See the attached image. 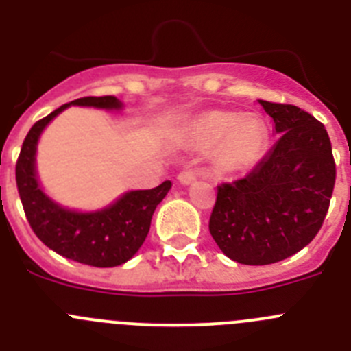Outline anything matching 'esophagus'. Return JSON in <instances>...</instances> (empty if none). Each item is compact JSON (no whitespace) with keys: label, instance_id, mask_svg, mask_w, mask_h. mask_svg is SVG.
Wrapping results in <instances>:
<instances>
[{"label":"esophagus","instance_id":"34e87169","mask_svg":"<svg viewBox=\"0 0 351 351\" xmlns=\"http://www.w3.org/2000/svg\"><path fill=\"white\" fill-rule=\"evenodd\" d=\"M178 179H179V182H181V184L188 186V184H191V182L197 181V176H195L193 172H190V170H184V172L179 173Z\"/></svg>","mask_w":351,"mask_h":351}]
</instances>
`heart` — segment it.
<instances>
[{
	"mask_svg": "<svg viewBox=\"0 0 351 351\" xmlns=\"http://www.w3.org/2000/svg\"><path fill=\"white\" fill-rule=\"evenodd\" d=\"M190 135L200 149H214L223 172H241L255 165L267 144V130L255 116L210 110L191 123Z\"/></svg>",
	"mask_w": 351,
	"mask_h": 351,
	"instance_id": "obj_1",
	"label": "heart"
}]
</instances>
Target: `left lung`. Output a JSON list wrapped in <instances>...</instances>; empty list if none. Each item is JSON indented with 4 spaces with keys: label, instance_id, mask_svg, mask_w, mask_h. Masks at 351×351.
<instances>
[{
    "label": "left lung",
    "instance_id": "obj_1",
    "mask_svg": "<svg viewBox=\"0 0 351 351\" xmlns=\"http://www.w3.org/2000/svg\"><path fill=\"white\" fill-rule=\"evenodd\" d=\"M280 135L244 179L218 186L209 232L244 265H267L311 243L336 181L332 145L320 121L295 105L258 100Z\"/></svg>",
    "mask_w": 351,
    "mask_h": 351
}]
</instances>
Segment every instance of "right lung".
I'll list each match as a JSON object with an SVG mask.
<instances>
[{
  "mask_svg": "<svg viewBox=\"0 0 351 351\" xmlns=\"http://www.w3.org/2000/svg\"><path fill=\"white\" fill-rule=\"evenodd\" d=\"M71 105L116 112L125 107L116 96H86L61 105L35 123L24 138L15 167L21 202L36 237L58 255L93 267H116L141 250L154 209L167 197L172 182H161L153 190L125 191L112 204L96 210L70 209L56 202L43 191L38 179L36 147L49 123Z\"/></svg>",
  "mask_w": 351,
  "mask_h": 351,
  "instance_id": "right-lung-1",
  "label": "right lung"
}]
</instances>
